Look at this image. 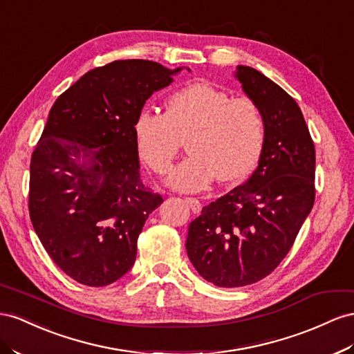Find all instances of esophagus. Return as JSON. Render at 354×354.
I'll use <instances>...</instances> for the list:
<instances>
[{
    "instance_id": "esophagus-1",
    "label": "esophagus",
    "mask_w": 354,
    "mask_h": 354,
    "mask_svg": "<svg viewBox=\"0 0 354 354\" xmlns=\"http://www.w3.org/2000/svg\"><path fill=\"white\" fill-rule=\"evenodd\" d=\"M185 203L190 207V209H192L194 214H199L201 209H203V204H201L196 198H186Z\"/></svg>"
}]
</instances>
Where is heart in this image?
<instances>
[{
	"label": "heart",
	"instance_id": "heart-1",
	"mask_svg": "<svg viewBox=\"0 0 354 354\" xmlns=\"http://www.w3.org/2000/svg\"><path fill=\"white\" fill-rule=\"evenodd\" d=\"M141 158L158 174L169 171L187 140L190 156L171 171L168 185L199 192L217 178L235 181L256 167L265 142V120L257 104L207 82H196L169 98L167 113L147 109L137 119Z\"/></svg>",
	"mask_w": 354,
	"mask_h": 354
}]
</instances>
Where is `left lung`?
<instances>
[{
  "label": "left lung",
  "instance_id": "8db88e82",
  "mask_svg": "<svg viewBox=\"0 0 354 354\" xmlns=\"http://www.w3.org/2000/svg\"><path fill=\"white\" fill-rule=\"evenodd\" d=\"M235 77L265 120L259 165L244 185L203 208L186 240L198 274L218 288L270 275L289 253L316 195V150L298 104L252 66L238 65Z\"/></svg>",
  "mask_w": 354,
  "mask_h": 354
}]
</instances>
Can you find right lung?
I'll list each match as a JSON object with an SVG mask.
<instances>
[{
	"label": "right lung",
	"instance_id": "1",
	"mask_svg": "<svg viewBox=\"0 0 354 354\" xmlns=\"http://www.w3.org/2000/svg\"><path fill=\"white\" fill-rule=\"evenodd\" d=\"M181 70L114 61L86 73L50 109L31 158L28 205L46 252L73 280L101 288L136 262L142 226L164 203L140 178L137 119Z\"/></svg>",
	"mask_w": 354,
	"mask_h": 354
}]
</instances>
